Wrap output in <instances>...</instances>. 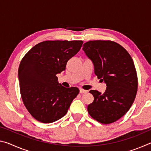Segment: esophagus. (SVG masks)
I'll return each mask as SVG.
<instances>
[{
	"label": "esophagus",
	"mask_w": 151,
	"mask_h": 151,
	"mask_svg": "<svg viewBox=\"0 0 151 151\" xmlns=\"http://www.w3.org/2000/svg\"><path fill=\"white\" fill-rule=\"evenodd\" d=\"M87 93V91L84 90L83 88H80V93L83 94V93Z\"/></svg>",
	"instance_id": "obj_1"
}]
</instances>
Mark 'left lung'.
<instances>
[{
  "label": "left lung",
  "instance_id": "obj_1",
  "mask_svg": "<svg viewBox=\"0 0 151 151\" xmlns=\"http://www.w3.org/2000/svg\"><path fill=\"white\" fill-rule=\"evenodd\" d=\"M83 50L93 61L97 77L106 85L104 94L89 91L94 101L88 105V113L101 123L116 122L127 113L136 97L138 78L133 60L124 48L112 40H90Z\"/></svg>",
  "mask_w": 151,
  "mask_h": 151
}]
</instances>
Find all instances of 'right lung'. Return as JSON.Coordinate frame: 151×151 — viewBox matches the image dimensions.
<instances>
[{
    "instance_id": "1",
    "label": "right lung",
    "mask_w": 151,
    "mask_h": 151,
    "mask_svg": "<svg viewBox=\"0 0 151 151\" xmlns=\"http://www.w3.org/2000/svg\"><path fill=\"white\" fill-rule=\"evenodd\" d=\"M82 40H46L24 56L19 68L20 91L29 113L43 123L58 121L66 114L79 93L76 87L65 88L57 74L65 70L70 58L80 50Z\"/></svg>"
}]
</instances>
